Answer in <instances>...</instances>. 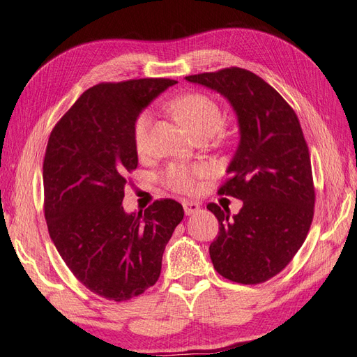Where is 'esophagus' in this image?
<instances>
[{
  "label": "esophagus",
  "instance_id": "1",
  "mask_svg": "<svg viewBox=\"0 0 357 357\" xmlns=\"http://www.w3.org/2000/svg\"><path fill=\"white\" fill-rule=\"evenodd\" d=\"M182 206H184V211H185L187 215L195 214L200 209V205L196 204V202H184V204H182Z\"/></svg>",
  "mask_w": 357,
  "mask_h": 357
}]
</instances>
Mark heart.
I'll list each match as a JSON object with an SVG mask.
<instances>
[{
  "mask_svg": "<svg viewBox=\"0 0 357 357\" xmlns=\"http://www.w3.org/2000/svg\"><path fill=\"white\" fill-rule=\"evenodd\" d=\"M170 109L178 116L182 123H185L190 131L199 139L211 137L222 130L225 117L222 108L214 99L202 93H187L172 100ZM152 123L151 112H143L134 123V146L140 155L148 149L149 131ZM205 170L200 166H169L166 169V181L169 187L181 191V193H191L196 190V179L204 175Z\"/></svg>",
  "mask_w": 357,
  "mask_h": 357,
  "instance_id": "1",
  "label": "heart"
}]
</instances>
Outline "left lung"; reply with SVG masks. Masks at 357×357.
I'll list each match as a JSON object with an SVG mask.
<instances>
[{"label": "left lung", "mask_w": 357, "mask_h": 357, "mask_svg": "<svg viewBox=\"0 0 357 357\" xmlns=\"http://www.w3.org/2000/svg\"><path fill=\"white\" fill-rule=\"evenodd\" d=\"M223 95L238 116L240 144L218 195L243 200L238 214L217 204L209 245L223 278L257 285L285 268L305 243L314 218L315 188L309 149L294 109L261 77L241 68L185 77Z\"/></svg>", "instance_id": "obj_1"}]
</instances>
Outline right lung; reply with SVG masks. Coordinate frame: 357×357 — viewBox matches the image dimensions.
I'll use <instances>...</instances> for the list:
<instances>
[{
  "instance_id": "add662e5",
  "label": "right lung",
  "mask_w": 357,
  "mask_h": 357,
  "mask_svg": "<svg viewBox=\"0 0 357 357\" xmlns=\"http://www.w3.org/2000/svg\"><path fill=\"white\" fill-rule=\"evenodd\" d=\"M169 78L100 83L86 90L52 128L43 158V209L68 268L95 294L130 300L155 285L162 253L184 218L173 199L144 211L122 206L137 169L134 123Z\"/></svg>"
}]
</instances>
